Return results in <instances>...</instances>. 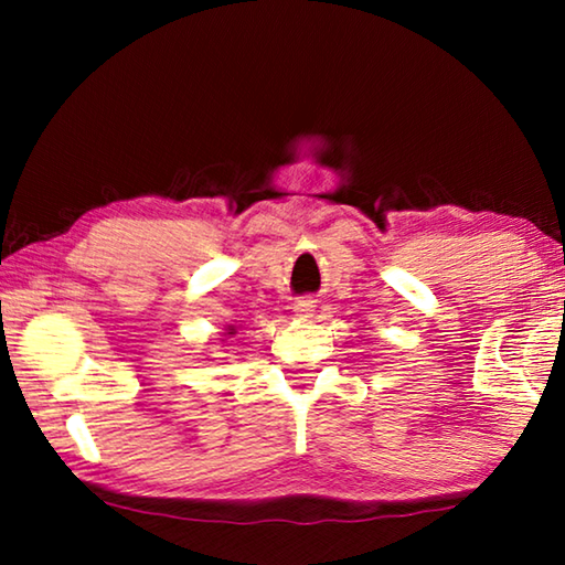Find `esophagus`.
Listing matches in <instances>:
<instances>
[{"instance_id":"esophagus-1","label":"esophagus","mask_w":565,"mask_h":565,"mask_svg":"<svg viewBox=\"0 0 565 565\" xmlns=\"http://www.w3.org/2000/svg\"><path fill=\"white\" fill-rule=\"evenodd\" d=\"M313 306H317V301H313L311 296H301V299L294 303V311H296V317H301V319H309V317H311V311H313Z\"/></svg>"}]
</instances>
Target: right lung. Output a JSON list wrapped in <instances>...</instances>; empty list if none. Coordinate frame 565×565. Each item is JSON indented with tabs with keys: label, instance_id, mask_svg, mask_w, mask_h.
<instances>
[{
	"label": "right lung",
	"instance_id": "1",
	"mask_svg": "<svg viewBox=\"0 0 565 565\" xmlns=\"http://www.w3.org/2000/svg\"><path fill=\"white\" fill-rule=\"evenodd\" d=\"M232 331H234V329H232ZM232 331H228V333H232Z\"/></svg>",
	"mask_w": 565,
	"mask_h": 565
}]
</instances>
